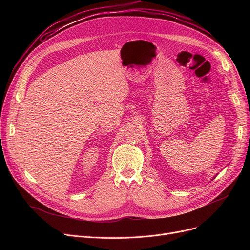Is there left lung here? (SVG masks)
I'll use <instances>...</instances> for the list:
<instances>
[{"label": "left lung", "instance_id": "8db88e82", "mask_svg": "<svg viewBox=\"0 0 250 250\" xmlns=\"http://www.w3.org/2000/svg\"><path fill=\"white\" fill-rule=\"evenodd\" d=\"M215 177H216V176H215ZM215 177H214V178H213V179H215Z\"/></svg>", "mask_w": 250, "mask_h": 250}]
</instances>
